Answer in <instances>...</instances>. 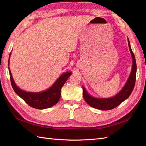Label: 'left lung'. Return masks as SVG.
Segmentation results:
<instances>
[{
  "instance_id": "obj_1",
  "label": "left lung",
  "mask_w": 146,
  "mask_h": 146,
  "mask_svg": "<svg viewBox=\"0 0 146 146\" xmlns=\"http://www.w3.org/2000/svg\"><path fill=\"white\" fill-rule=\"evenodd\" d=\"M129 49L132 57V67L130 76L128 78L124 86L118 93L113 97L109 98H97L91 96L84 86H83V98L86 103L91 107L100 110H110L117 107L123 101L126 100L133 91L135 86L136 75V63L134 54L132 52L129 39L128 38Z\"/></svg>"
}]
</instances>
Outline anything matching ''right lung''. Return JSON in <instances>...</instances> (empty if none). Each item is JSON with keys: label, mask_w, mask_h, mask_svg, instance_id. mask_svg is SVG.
<instances>
[{"label": "right lung", "mask_w": 146, "mask_h": 146, "mask_svg": "<svg viewBox=\"0 0 146 146\" xmlns=\"http://www.w3.org/2000/svg\"><path fill=\"white\" fill-rule=\"evenodd\" d=\"M11 54V52H10L9 55L8 66H9ZM8 69H9L11 86L16 94L23 99L30 107L39 110L50 108L58 103L61 97V88L72 74L71 72H66L60 76L48 89L41 92H33L25 91L17 86L15 80H13L9 67Z\"/></svg>", "instance_id": "obj_1"}]
</instances>
